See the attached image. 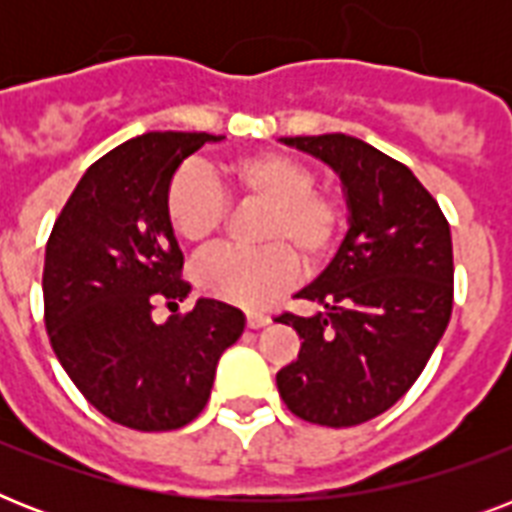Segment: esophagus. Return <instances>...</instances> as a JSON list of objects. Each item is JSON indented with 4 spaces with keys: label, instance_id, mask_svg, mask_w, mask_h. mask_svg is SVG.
Instances as JSON below:
<instances>
[{
    "label": "esophagus",
    "instance_id": "1",
    "mask_svg": "<svg viewBox=\"0 0 512 512\" xmlns=\"http://www.w3.org/2000/svg\"><path fill=\"white\" fill-rule=\"evenodd\" d=\"M271 321V316L265 311H247V327L249 329H260Z\"/></svg>",
    "mask_w": 512,
    "mask_h": 512
}]
</instances>
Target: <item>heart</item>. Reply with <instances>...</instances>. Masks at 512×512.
<instances>
[{
	"label": "heart",
	"instance_id": "1",
	"mask_svg": "<svg viewBox=\"0 0 512 512\" xmlns=\"http://www.w3.org/2000/svg\"><path fill=\"white\" fill-rule=\"evenodd\" d=\"M225 191L236 201L265 204L257 223V249H220L193 265V281L204 295L233 305L265 303L300 273L319 271L335 257L348 204L332 188H321L319 172L287 151H255L223 167ZM228 201L223 188L199 164H183L164 188V217L188 247H209L223 231Z\"/></svg>",
	"mask_w": 512,
	"mask_h": 512
}]
</instances>
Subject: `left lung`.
Listing matches in <instances>:
<instances>
[{"label": "left lung", "mask_w": 512, "mask_h": 512, "mask_svg": "<svg viewBox=\"0 0 512 512\" xmlns=\"http://www.w3.org/2000/svg\"><path fill=\"white\" fill-rule=\"evenodd\" d=\"M345 185L348 233L335 260L295 297L319 311L279 313L300 353L276 374L300 420L350 428L388 412L428 364L454 303L452 233L406 164L342 132L284 138Z\"/></svg>", "instance_id": "obj_1"}]
</instances>
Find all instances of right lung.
Here are the masks:
<instances>
[{"mask_svg": "<svg viewBox=\"0 0 512 512\" xmlns=\"http://www.w3.org/2000/svg\"><path fill=\"white\" fill-rule=\"evenodd\" d=\"M207 132H146L84 172L52 225L44 255V327L90 401L124 428L177 430L207 406L217 361L244 332V313L199 300L191 313L151 319L156 303L191 292L164 188Z\"/></svg>", "mask_w": 512, "mask_h": 512, "instance_id": "right-lung-1", "label": "right lung"}]
</instances>
